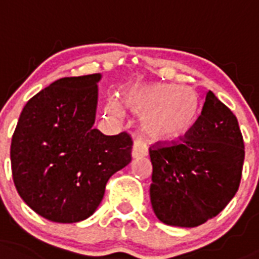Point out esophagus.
I'll return each mask as SVG.
<instances>
[{"label":"esophagus","mask_w":259,"mask_h":259,"mask_svg":"<svg viewBox=\"0 0 259 259\" xmlns=\"http://www.w3.org/2000/svg\"><path fill=\"white\" fill-rule=\"evenodd\" d=\"M146 154H148V148H146V145H145L144 141H134L133 148H132V155H133L134 158H137V157H144V155Z\"/></svg>","instance_id":"1"}]
</instances>
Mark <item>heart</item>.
<instances>
[{
  "instance_id": "heart-1",
  "label": "heart",
  "mask_w": 259,
  "mask_h": 259,
  "mask_svg": "<svg viewBox=\"0 0 259 259\" xmlns=\"http://www.w3.org/2000/svg\"><path fill=\"white\" fill-rule=\"evenodd\" d=\"M123 102L142 115L144 132L155 141H177L190 133L198 119L197 94L185 86L174 83L134 85L123 94ZM105 111L111 117L122 114L119 101L110 98Z\"/></svg>"
}]
</instances>
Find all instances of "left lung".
<instances>
[{
  "mask_svg": "<svg viewBox=\"0 0 259 259\" xmlns=\"http://www.w3.org/2000/svg\"><path fill=\"white\" fill-rule=\"evenodd\" d=\"M149 154L151 206L157 218L170 226L205 224L226 207L239 188L242 133L233 111L210 90L190 133L177 142H157Z\"/></svg>",
  "mask_w": 259,
  "mask_h": 259,
  "instance_id": "left-lung-1",
  "label": "left lung"
}]
</instances>
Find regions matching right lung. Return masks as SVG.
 Listing matches in <instances>:
<instances>
[{
  "mask_svg": "<svg viewBox=\"0 0 259 259\" xmlns=\"http://www.w3.org/2000/svg\"><path fill=\"white\" fill-rule=\"evenodd\" d=\"M100 73L65 77L27 101L16 126L10 161L20 197L46 220L89 218L109 178L132 161V137L94 129Z\"/></svg>",
  "mask_w": 259,
  "mask_h": 259,
  "instance_id": "obj_1",
  "label": "right lung"
}]
</instances>
